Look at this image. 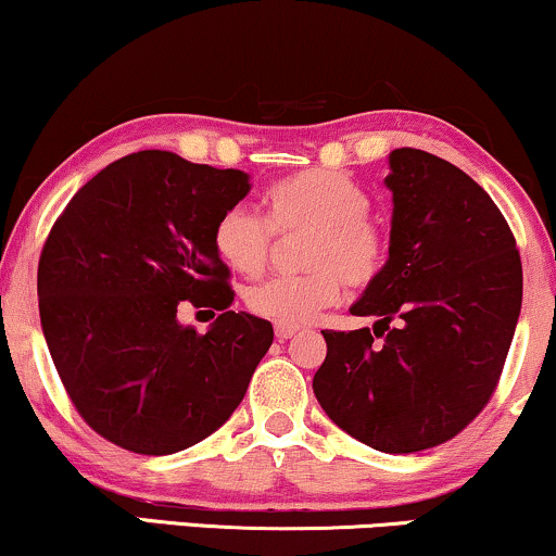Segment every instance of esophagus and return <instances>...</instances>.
I'll return each mask as SVG.
<instances>
[{
	"instance_id": "esophagus-1",
	"label": "esophagus",
	"mask_w": 556,
	"mask_h": 556,
	"mask_svg": "<svg viewBox=\"0 0 556 556\" xmlns=\"http://www.w3.org/2000/svg\"><path fill=\"white\" fill-rule=\"evenodd\" d=\"M299 332V327H291V325H276V338L280 340V342H286V340H291L293 334Z\"/></svg>"
}]
</instances>
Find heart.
<instances>
[{
    "mask_svg": "<svg viewBox=\"0 0 556 556\" xmlns=\"http://www.w3.org/2000/svg\"><path fill=\"white\" fill-rule=\"evenodd\" d=\"M267 222L250 205H229L214 224V250L242 276L263 273L278 237L306 235L301 276L260 280L247 309L276 325H306L338 304L342 283L366 289L387 263V237L371 218V195L338 169L312 167L283 177L265 193Z\"/></svg>",
    "mask_w": 556,
    "mask_h": 556,
    "instance_id": "heart-1",
    "label": "heart"
}]
</instances>
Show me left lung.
Masks as SVG:
<instances>
[{
  "label": "left lung",
  "mask_w": 556,
  "mask_h": 556,
  "mask_svg": "<svg viewBox=\"0 0 556 556\" xmlns=\"http://www.w3.org/2000/svg\"><path fill=\"white\" fill-rule=\"evenodd\" d=\"M389 260L351 312L374 330H325L314 394L348 435L415 454L462 433L495 394L523 299L508 222L467 173L420 149L389 154Z\"/></svg>",
  "instance_id": "8db88e82"
}]
</instances>
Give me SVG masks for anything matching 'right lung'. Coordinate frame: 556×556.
I'll use <instances>...</instances> for the list:
<instances>
[{"mask_svg":"<svg viewBox=\"0 0 556 556\" xmlns=\"http://www.w3.org/2000/svg\"><path fill=\"white\" fill-rule=\"evenodd\" d=\"M247 193L239 169L147 149L81 185L48 231L40 325L68 400L105 441L175 454L244 400L273 325L229 312L214 224ZM185 300L219 312L205 336L176 321Z\"/></svg>","mask_w":556,"mask_h":556,"instance_id":"add662e5","label":"right lung"}]
</instances>
